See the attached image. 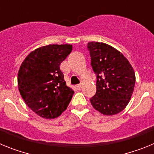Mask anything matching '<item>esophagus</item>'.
<instances>
[{
    "label": "esophagus",
    "mask_w": 154,
    "mask_h": 154,
    "mask_svg": "<svg viewBox=\"0 0 154 154\" xmlns=\"http://www.w3.org/2000/svg\"><path fill=\"white\" fill-rule=\"evenodd\" d=\"M82 84H79V85H76V89H78V90L82 89Z\"/></svg>",
    "instance_id": "1"
}]
</instances>
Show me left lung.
Wrapping results in <instances>:
<instances>
[{
	"label": "left lung",
	"mask_w": 154,
	"mask_h": 154,
	"mask_svg": "<svg viewBox=\"0 0 154 154\" xmlns=\"http://www.w3.org/2000/svg\"><path fill=\"white\" fill-rule=\"evenodd\" d=\"M91 65L96 74V92L90 99L95 109L112 116L128 105L135 85V72L120 51L103 42H89Z\"/></svg>",
	"instance_id": "left-lung-1"
}]
</instances>
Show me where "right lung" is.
Segmentation results:
<instances>
[{
    "mask_svg": "<svg viewBox=\"0 0 154 154\" xmlns=\"http://www.w3.org/2000/svg\"><path fill=\"white\" fill-rule=\"evenodd\" d=\"M72 50V45H49L31 51L18 71L21 97L33 112L54 119L69 106L74 91L66 85L60 65Z\"/></svg>",
    "mask_w": 154,
    "mask_h": 154,
    "instance_id": "add662e5",
    "label": "right lung"
}]
</instances>
